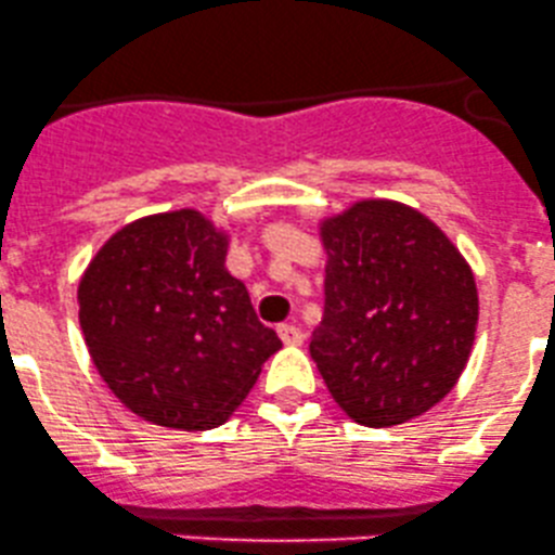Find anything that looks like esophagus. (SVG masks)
<instances>
[{"mask_svg":"<svg viewBox=\"0 0 555 555\" xmlns=\"http://www.w3.org/2000/svg\"><path fill=\"white\" fill-rule=\"evenodd\" d=\"M278 336L283 338V344H288V347H299L304 341V333L299 325H291V323H283L278 325Z\"/></svg>","mask_w":555,"mask_h":555,"instance_id":"obj_1","label":"esophagus"}]
</instances>
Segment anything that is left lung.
Instances as JSON below:
<instances>
[{
	"mask_svg": "<svg viewBox=\"0 0 555 555\" xmlns=\"http://www.w3.org/2000/svg\"><path fill=\"white\" fill-rule=\"evenodd\" d=\"M325 309L309 354L360 426L431 410L466 367L479 320L474 272L431 219L360 201L325 219Z\"/></svg>",
	"mask_w": 555,
	"mask_h": 555,
	"instance_id": "1",
	"label": "left lung"
}]
</instances>
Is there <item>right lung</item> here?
I'll return each instance as SVG.
<instances>
[{"label":"right lung","mask_w":555,"mask_h":555,"mask_svg":"<svg viewBox=\"0 0 555 555\" xmlns=\"http://www.w3.org/2000/svg\"><path fill=\"white\" fill-rule=\"evenodd\" d=\"M224 256L228 235L180 208L127 224L89 261L81 333L108 389L140 418L222 426L283 347Z\"/></svg>","instance_id":"add662e5"}]
</instances>
